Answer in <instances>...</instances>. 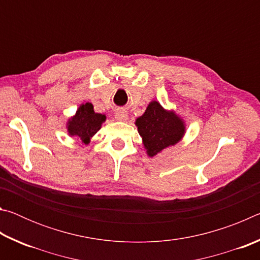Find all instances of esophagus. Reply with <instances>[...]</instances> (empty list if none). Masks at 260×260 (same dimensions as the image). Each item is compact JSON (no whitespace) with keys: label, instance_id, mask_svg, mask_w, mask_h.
Masks as SVG:
<instances>
[{"label":"esophagus","instance_id":"esophagus-1","mask_svg":"<svg viewBox=\"0 0 260 260\" xmlns=\"http://www.w3.org/2000/svg\"><path fill=\"white\" fill-rule=\"evenodd\" d=\"M114 118H116L118 121H126L128 119V114H127V112L124 111V110H119V111L114 113Z\"/></svg>","mask_w":260,"mask_h":260}]
</instances>
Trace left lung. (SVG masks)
I'll list each match as a JSON object with an SVG mask.
<instances>
[{"mask_svg": "<svg viewBox=\"0 0 260 260\" xmlns=\"http://www.w3.org/2000/svg\"><path fill=\"white\" fill-rule=\"evenodd\" d=\"M149 157L177 144L186 133L184 121L174 111H167L157 101L149 103L135 121Z\"/></svg>", "mask_w": 260, "mask_h": 260, "instance_id": "1", "label": "left lung"}]
</instances>
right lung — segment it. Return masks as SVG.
<instances>
[{
	"label": "right lung",
	"mask_w": 260,
	"mask_h": 260,
	"mask_svg": "<svg viewBox=\"0 0 260 260\" xmlns=\"http://www.w3.org/2000/svg\"><path fill=\"white\" fill-rule=\"evenodd\" d=\"M107 119L105 114L96 113L91 103L81 104L78 108L76 114L68 121L67 128L70 136L80 139L82 143L88 144L90 139L98 133L103 122Z\"/></svg>",
	"instance_id": "1"
}]
</instances>
